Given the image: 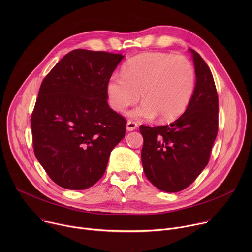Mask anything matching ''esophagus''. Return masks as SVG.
I'll list each match as a JSON object with an SVG mask.
<instances>
[{
    "instance_id": "34e87169",
    "label": "esophagus",
    "mask_w": 252,
    "mask_h": 252,
    "mask_svg": "<svg viewBox=\"0 0 252 252\" xmlns=\"http://www.w3.org/2000/svg\"><path fill=\"white\" fill-rule=\"evenodd\" d=\"M126 130L127 131H132V130H134L136 127H137V124L136 123H134V122H131V121H128L127 123H126Z\"/></svg>"
}]
</instances>
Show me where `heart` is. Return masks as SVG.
Returning <instances> with one entry per match:
<instances>
[{
	"label": "heart",
	"instance_id": "1",
	"mask_svg": "<svg viewBox=\"0 0 252 252\" xmlns=\"http://www.w3.org/2000/svg\"><path fill=\"white\" fill-rule=\"evenodd\" d=\"M195 74L191 63L183 56L153 52L137 55L123 66V76L113 75L106 84L112 109L125 112L140 98L143 101L129 116L138 120H175L192 97Z\"/></svg>",
	"mask_w": 252,
	"mask_h": 252
}]
</instances>
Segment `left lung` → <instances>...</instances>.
Wrapping results in <instances>:
<instances>
[{"mask_svg": "<svg viewBox=\"0 0 252 252\" xmlns=\"http://www.w3.org/2000/svg\"><path fill=\"white\" fill-rule=\"evenodd\" d=\"M189 52L196 82L186 112L167 126H139L143 171L165 192L181 191L195 181L208 163L219 130V97L212 74L199 54Z\"/></svg>", "mask_w": 252, "mask_h": 252, "instance_id": "8db88e82", "label": "left lung"}]
</instances>
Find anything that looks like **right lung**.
<instances>
[{"mask_svg": "<svg viewBox=\"0 0 252 252\" xmlns=\"http://www.w3.org/2000/svg\"><path fill=\"white\" fill-rule=\"evenodd\" d=\"M121 54L74 50L44 79L31 119L35 158L52 181L87 189L103 175L126 120L107 104L106 84Z\"/></svg>", "mask_w": 252, "mask_h": 252, "instance_id": "1", "label": "right lung"}]
</instances>
